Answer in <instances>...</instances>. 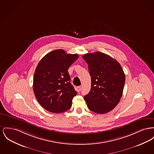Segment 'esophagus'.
<instances>
[{
	"label": "esophagus",
	"mask_w": 154,
	"mask_h": 154,
	"mask_svg": "<svg viewBox=\"0 0 154 154\" xmlns=\"http://www.w3.org/2000/svg\"><path fill=\"white\" fill-rule=\"evenodd\" d=\"M76 89H77V91H78V92H80L81 90H82V87H80V86H79V87H77V88H76Z\"/></svg>",
	"instance_id": "1"
}]
</instances>
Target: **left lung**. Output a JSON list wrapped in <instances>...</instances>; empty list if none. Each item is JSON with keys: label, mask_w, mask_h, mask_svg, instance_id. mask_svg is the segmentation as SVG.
Segmentation results:
<instances>
[{"label": "left lung", "mask_w": 154, "mask_h": 154, "mask_svg": "<svg viewBox=\"0 0 154 154\" xmlns=\"http://www.w3.org/2000/svg\"><path fill=\"white\" fill-rule=\"evenodd\" d=\"M91 77L90 92L84 96L88 109L103 114L115 108L122 98L125 74L117 60L100 52L82 56Z\"/></svg>", "instance_id": "obj_1"}]
</instances>
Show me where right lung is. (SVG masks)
<instances>
[{"mask_svg": "<svg viewBox=\"0 0 154 154\" xmlns=\"http://www.w3.org/2000/svg\"><path fill=\"white\" fill-rule=\"evenodd\" d=\"M78 58V54L57 49L46 54L38 64L33 90L38 102L46 110L59 113L71 108L77 92L70 82L68 69Z\"/></svg>", "mask_w": 154, "mask_h": 154, "instance_id": "1", "label": "right lung"}]
</instances>
